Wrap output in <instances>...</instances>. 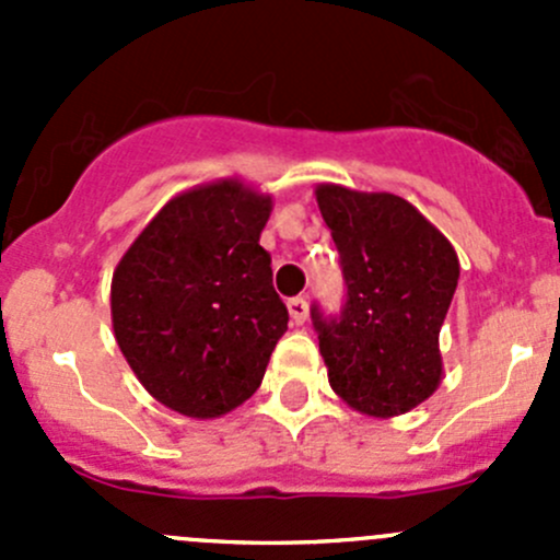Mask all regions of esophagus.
<instances>
[{
  "label": "esophagus",
  "mask_w": 560,
  "mask_h": 560,
  "mask_svg": "<svg viewBox=\"0 0 560 560\" xmlns=\"http://www.w3.org/2000/svg\"><path fill=\"white\" fill-rule=\"evenodd\" d=\"M287 308H290L292 325H303V322H306V316H308L306 298H290V301H287Z\"/></svg>",
  "instance_id": "obj_1"
}]
</instances>
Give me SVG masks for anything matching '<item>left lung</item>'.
I'll return each mask as SVG.
<instances>
[{
	"label": "left lung",
	"instance_id": "1",
	"mask_svg": "<svg viewBox=\"0 0 560 560\" xmlns=\"http://www.w3.org/2000/svg\"><path fill=\"white\" fill-rule=\"evenodd\" d=\"M316 202L341 268L343 306H312L330 387L363 415L415 409L442 382L439 330L453 303V244L404 197L322 184Z\"/></svg>",
	"mask_w": 560,
	"mask_h": 560
}]
</instances>
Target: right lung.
Instances as JSON below:
<instances>
[{"label": "right lung", "mask_w": 560, "mask_h": 560, "mask_svg": "<svg viewBox=\"0 0 560 560\" xmlns=\"http://www.w3.org/2000/svg\"><path fill=\"white\" fill-rule=\"evenodd\" d=\"M270 197L219 180L173 197L118 262L116 341L143 387L186 417L228 415L262 382L284 336L259 233Z\"/></svg>", "instance_id": "1"}]
</instances>
